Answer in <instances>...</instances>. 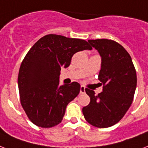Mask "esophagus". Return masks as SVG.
<instances>
[{
    "label": "esophagus",
    "mask_w": 148,
    "mask_h": 148,
    "mask_svg": "<svg viewBox=\"0 0 148 148\" xmlns=\"http://www.w3.org/2000/svg\"><path fill=\"white\" fill-rule=\"evenodd\" d=\"M80 93H85V87L84 86H80Z\"/></svg>",
    "instance_id": "34e87169"
}]
</instances>
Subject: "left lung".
<instances>
[{"instance_id":"left-lung-1","label":"left lung","mask_w":148,"mask_h":148,"mask_svg":"<svg viewBox=\"0 0 148 148\" xmlns=\"http://www.w3.org/2000/svg\"><path fill=\"white\" fill-rule=\"evenodd\" d=\"M88 42L102 58L98 79L103 86L98 95L85 89L90 102L83 108V114L92 125L108 128L119 122L132 103L137 86L136 71L130 55L119 43L107 39Z\"/></svg>"}]
</instances>
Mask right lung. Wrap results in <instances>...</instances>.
Wrapping results in <instances>:
<instances>
[{
    "mask_svg": "<svg viewBox=\"0 0 148 148\" xmlns=\"http://www.w3.org/2000/svg\"><path fill=\"white\" fill-rule=\"evenodd\" d=\"M91 50L85 40L49 34L27 52L20 65L18 87L20 103L29 119L42 128L62 122L67 106L79 94L77 82L59 84L62 68H68L77 51Z\"/></svg>",
    "mask_w": 148,
    "mask_h": 148,
    "instance_id": "1",
    "label": "right lung"
}]
</instances>
